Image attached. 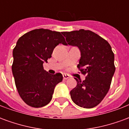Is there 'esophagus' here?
<instances>
[{
  "label": "esophagus",
  "mask_w": 129,
  "mask_h": 129,
  "mask_svg": "<svg viewBox=\"0 0 129 129\" xmlns=\"http://www.w3.org/2000/svg\"><path fill=\"white\" fill-rule=\"evenodd\" d=\"M63 79H68V78H70V76L68 75H67V74H63Z\"/></svg>",
  "instance_id": "1"
}]
</instances>
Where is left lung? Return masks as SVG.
<instances>
[{"mask_svg":"<svg viewBox=\"0 0 129 129\" xmlns=\"http://www.w3.org/2000/svg\"><path fill=\"white\" fill-rule=\"evenodd\" d=\"M68 43L79 48L81 57L77 66L86 75L83 81L70 91L73 102L80 107L91 108L100 104L110 88L115 71L114 54L108 41L95 32L79 29L63 32Z\"/></svg>","mask_w":129,"mask_h":129,"instance_id":"1","label":"left lung"}]
</instances>
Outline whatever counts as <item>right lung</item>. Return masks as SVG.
I'll return each mask as SVG.
<instances>
[{
	"instance_id": "obj_1",
	"label": "right lung",
	"mask_w": 129,
	"mask_h": 129,
	"mask_svg": "<svg viewBox=\"0 0 129 129\" xmlns=\"http://www.w3.org/2000/svg\"><path fill=\"white\" fill-rule=\"evenodd\" d=\"M59 43L66 44L64 37L48 29H34L18 39L13 50L12 70L18 94L27 105L34 108L47 105L56 85L63 80L61 73L51 75L43 66Z\"/></svg>"
}]
</instances>
